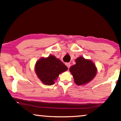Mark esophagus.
<instances>
[{"label":"esophagus","mask_w":121,"mask_h":121,"mask_svg":"<svg viewBox=\"0 0 121 121\" xmlns=\"http://www.w3.org/2000/svg\"><path fill=\"white\" fill-rule=\"evenodd\" d=\"M66 65L67 66V67L69 68L70 67V66H71V64H69V63H66Z\"/></svg>","instance_id":"1"}]
</instances>
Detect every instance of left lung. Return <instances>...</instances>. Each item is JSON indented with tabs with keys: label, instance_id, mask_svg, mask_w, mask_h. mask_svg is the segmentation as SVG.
Here are the masks:
<instances>
[{
	"label": "left lung",
	"instance_id": "8db88e82",
	"mask_svg": "<svg viewBox=\"0 0 121 121\" xmlns=\"http://www.w3.org/2000/svg\"><path fill=\"white\" fill-rule=\"evenodd\" d=\"M69 71L77 85H84L91 82L96 75L97 69L92 61L79 56L75 60V64L72 66Z\"/></svg>",
	"mask_w": 121,
	"mask_h": 121
}]
</instances>
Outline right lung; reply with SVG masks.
Returning a JSON list of instances; mask_svg holds the SVG:
<instances>
[{
  "instance_id": "obj_1",
  "label": "right lung",
  "mask_w": 121,
  "mask_h": 121,
  "mask_svg": "<svg viewBox=\"0 0 121 121\" xmlns=\"http://www.w3.org/2000/svg\"><path fill=\"white\" fill-rule=\"evenodd\" d=\"M67 69V67L60 59L52 55L47 57H41L36 62L35 66L37 77L46 85H53L59 74Z\"/></svg>"
}]
</instances>
